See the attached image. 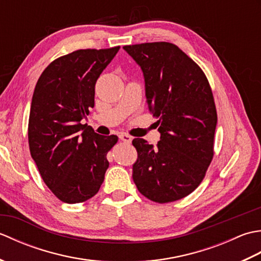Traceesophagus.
Masks as SVG:
<instances>
[{"label":"esophagus","mask_w":261,"mask_h":261,"mask_svg":"<svg viewBox=\"0 0 261 261\" xmlns=\"http://www.w3.org/2000/svg\"><path fill=\"white\" fill-rule=\"evenodd\" d=\"M119 138H120V140H122L123 142L130 143V142L132 141V137L129 136V135H126V134H121V135L119 136Z\"/></svg>","instance_id":"1"}]
</instances>
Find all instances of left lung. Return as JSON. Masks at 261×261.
<instances>
[{"label":"left lung","instance_id":"8db88e82","mask_svg":"<svg viewBox=\"0 0 261 261\" xmlns=\"http://www.w3.org/2000/svg\"><path fill=\"white\" fill-rule=\"evenodd\" d=\"M140 66L149 110L158 119L157 147L141 138L132 178L143 196L168 203L201 184L213 158L218 115L212 90L198 65L169 42L124 46Z\"/></svg>","mask_w":261,"mask_h":261}]
</instances>
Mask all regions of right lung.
Returning a JSON list of instances; mask_svg holds the SVG:
<instances>
[{
    "instance_id": "add662e5",
    "label": "right lung",
    "mask_w": 261,
    "mask_h": 261,
    "mask_svg": "<svg viewBox=\"0 0 261 261\" xmlns=\"http://www.w3.org/2000/svg\"><path fill=\"white\" fill-rule=\"evenodd\" d=\"M120 47L81 49L48 66L32 95L28 138L43 181L60 201L76 204L98 192L107 153L118 137L83 124L94 108L96 81Z\"/></svg>"
}]
</instances>
